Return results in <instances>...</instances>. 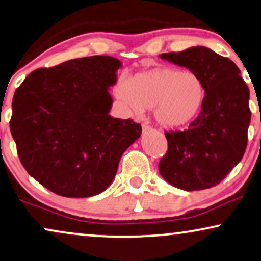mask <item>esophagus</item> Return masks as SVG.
<instances>
[{
	"instance_id": "1",
	"label": "esophagus",
	"mask_w": 261,
	"mask_h": 261,
	"mask_svg": "<svg viewBox=\"0 0 261 261\" xmlns=\"http://www.w3.org/2000/svg\"><path fill=\"white\" fill-rule=\"evenodd\" d=\"M142 130H143V133H147L148 130H150V126H148L147 124H143L142 125Z\"/></svg>"
}]
</instances>
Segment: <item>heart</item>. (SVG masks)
<instances>
[{
    "instance_id": "1",
    "label": "heart",
    "mask_w": 261,
    "mask_h": 261,
    "mask_svg": "<svg viewBox=\"0 0 261 261\" xmlns=\"http://www.w3.org/2000/svg\"><path fill=\"white\" fill-rule=\"evenodd\" d=\"M115 94L133 114L154 108V118L163 127L174 128L189 124L202 107L206 88L195 72L174 67H155L121 79Z\"/></svg>"
}]
</instances>
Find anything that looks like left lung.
I'll return each instance as SVG.
<instances>
[{"instance_id": "8db88e82", "label": "left lung", "mask_w": 261, "mask_h": 261, "mask_svg": "<svg viewBox=\"0 0 261 261\" xmlns=\"http://www.w3.org/2000/svg\"><path fill=\"white\" fill-rule=\"evenodd\" d=\"M160 59L202 78L206 96L200 114L183 131L165 133L167 153L159 172L179 189L202 190L219 184L242 159L250 123L249 89L230 59L206 47H191Z\"/></svg>"}]
</instances>
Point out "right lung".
<instances>
[{"label": "right lung", "mask_w": 261, "mask_h": 261, "mask_svg": "<svg viewBox=\"0 0 261 261\" xmlns=\"http://www.w3.org/2000/svg\"><path fill=\"white\" fill-rule=\"evenodd\" d=\"M118 59H73L31 72L15 90L9 123L31 177L65 197H90L113 182L140 124L110 115Z\"/></svg>", "instance_id": "obj_1"}]
</instances>
